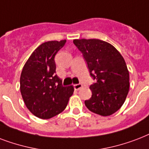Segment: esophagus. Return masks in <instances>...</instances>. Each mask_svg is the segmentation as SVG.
<instances>
[{
  "instance_id": "obj_1",
  "label": "esophagus",
  "mask_w": 149,
  "mask_h": 149,
  "mask_svg": "<svg viewBox=\"0 0 149 149\" xmlns=\"http://www.w3.org/2000/svg\"><path fill=\"white\" fill-rule=\"evenodd\" d=\"M74 88L75 90H79L80 88H82V85L81 84H76V85H74Z\"/></svg>"
}]
</instances>
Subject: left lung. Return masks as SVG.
<instances>
[{"label": "left lung", "instance_id": "left-lung-1", "mask_svg": "<svg viewBox=\"0 0 149 149\" xmlns=\"http://www.w3.org/2000/svg\"><path fill=\"white\" fill-rule=\"evenodd\" d=\"M82 53L90 75L92 97L85 104L90 111L109 116L118 110L129 92V71L124 57L110 43L97 39L74 40Z\"/></svg>", "mask_w": 149, "mask_h": 149}]
</instances>
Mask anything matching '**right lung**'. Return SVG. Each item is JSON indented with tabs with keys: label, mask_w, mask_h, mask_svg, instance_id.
<instances>
[{
	"label": "right lung",
	"mask_w": 149,
	"mask_h": 149,
	"mask_svg": "<svg viewBox=\"0 0 149 149\" xmlns=\"http://www.w3.org/2000/svg\"><path fill=\"white\" fill-rule=\"evenodd\" d=\"M66 40L48 41L39 46L23 67L20 91L25 106L36 116L49 119L64 111L74 87L62 85L56 74L54 57Z\"/></svg>",
	"instance_id": "obj_1"
}]
</instances>
